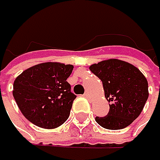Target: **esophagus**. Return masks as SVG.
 <instances>
[{
    "instance_id": "34e87169",
    "label": "esophagus",
    "mask_w": 160,
    "mask_h": 160,
    "mask_svg": "<svg viewBox=\"0 0 160 160\" xmlns=\"http://www.w3.org/2000/svg\"><path fill=\"white\" fill-rule=\"evenodd\" d=\"M84 96H85L88 100H90V95L88 94V92H86V93L84 94Z\"/></svg>"
}]
</instances>
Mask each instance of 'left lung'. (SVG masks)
<instances>
[{
  "label": "left lung",
  "instance_id": "left-lung-1",
  "mask_svg": "<svg viewBox=\"0 0 160 160\" xmlns=\"http://www.w3.org/2000/svg\"><path fill=\"white\" fill-rule=\"evenodd\" d=\"M101 79L109 112L96 117L98 124L106 129L119 130L131 124L142 111L148 99V82L142 72L132 64L108 59L89 67Z\"/></svg>",
  "mask_w": 160,
  "mask_h": 160
}]
</instances>
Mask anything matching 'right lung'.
I'll return each instance as SVG.
<instances>
[{
	"instance_id": "obj_1",
	"label": "right lung",
	"mask_w": 160,
	"mask_h": 160,
	"mask_svg": "<svg viewBox=\"0 0 160 160\" xmlns=\"http://www.w3.org/2000/svg\"><path fill=\"white\" fill-rule=\"evenodd\" d=\"M72 70V65L46 62L25 70L15 79L14 99L29 122L52 129L68 120L76 98L67 82Z\"/></svg>"
}]
</instances>
